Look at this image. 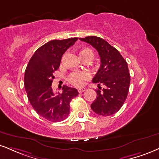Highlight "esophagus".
I'll return each instance as SVG.
<instances>
[{
    "label": "esophagus",
    "mask_w": 159,
    "mask_h": 159,
    "mask_svg": "<svg viewBox=\"0 0 159 159\" xmlns=\"http://www.w3.org/2000/svg\"><path fill=\"white\" fill-rule=\"evenodd\" d=\"M85 91V88H82V89H78V92H79V93H83V92Z\"/></svg>",
    "instance_id": "1"
}]
</instances>
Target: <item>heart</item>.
Listing matches in <instances>:
<instances>
[{
    "label": "heart",
    "instance_id": "b5f03b06",
    "mask_svg": "<svg viewBox=\"0 0 159 159\" xmlns=\"http://www.w3.org/2000/svg\"><path fill=\"white\" fill-rule=\"evenodd\" d=\"M80 56H85L86 54H91L93 55V53L89 48H82L80 50ZM90 74L88 71H74L72 72L68 76L69 83L76 87H81L85 84V82L90 78Z\"/></svg>",
    "mask_w": 159,
    "mask_h": 159
}]
</instances>
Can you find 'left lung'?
Wrapping results in <instances>:
<instances>
[{
    "mask_svg": "<svg viewBox=\"0 0 159 159\" xmlns=\"http://www.w3.org/2000/svg\"><path fill=\"white\" fill-rule=\"evenodd\" d=\"M80 40L91 44L100 57V68L92 80L99 89L96 91L97 97L91 105V109L102 116L114 114L123 105L129 91L130 76L126 60L102 38L89 36ZM101 84L105 85L102 89L99 86Z\"/></svg>",
    "mask_w": 159,
    "mask_h": 159,
    "instance_id": "left-lung-1",
    "label": "left lung"
}]
</instances>
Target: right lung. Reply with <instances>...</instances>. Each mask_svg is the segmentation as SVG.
<instances>
[{
  "instance_id": "add662e5",
  "label": "right lung",
  "mask_w": 159,
  "mask_h": 159,
  "mask_svg": "<svg viewBox=\"0 0 159 159\" xmlns=\"http://www.w3.org/2000/svg\"><path fill=\"white\" fill-rule=\"evenodd\" d=\"M77 38L54 40L38 48L25 70L24 87L30 104L39 115L47 120H64L70 112V102L79 93L73 88L62 86V93L55 94L52 84L62 56Z\"/></svg>"
}]
</instances>
